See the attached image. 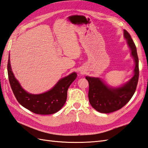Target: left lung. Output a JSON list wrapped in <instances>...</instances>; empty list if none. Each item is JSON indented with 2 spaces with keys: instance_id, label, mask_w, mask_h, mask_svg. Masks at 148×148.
Listing matches in <instances>:
<instances>
[{
  "instance_id": "obj_1",
  "label": "left lung",
  "mask_w": 148,
  "mask_h": 148,
  "mask_svg": "<svg viewBox=\"0 0 148 148\" xmlns=\"http://www.w3.org/2000/svg\"><path fill=\"white\" fill-rule=\"evenodd\" d=\"M123 35L135 61L134 75L129 81L121 87L113 88L104 84L98 77H86L89 82V101L92 108L99 112L108 113L122 108L131 99L136 90L139 74L136 47L130 34L125 29Z\"/></svg>"
}]
</instances>
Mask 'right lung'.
I'll list each match as a JSON object with an SVG mask.
<instances>
[{"instance_id":"1","label":"right lung","mask_w":148,"mask_h":148,"mask_svg":"<svg viewBox=\"0 0 148 148\" xmlns=\"http://www.w3.org/2000/svg\"><path fill=\"white\" fill-rule=\"evenodd\" d=\"M8 73L10 85L17 100L24 107L36 114L50 115L59 111L67 99V90L77 77L73 73L61 79L52 89L44 93L33 95L21 86L12 71L9 56Z\"/></svg>"}]
</instances>
